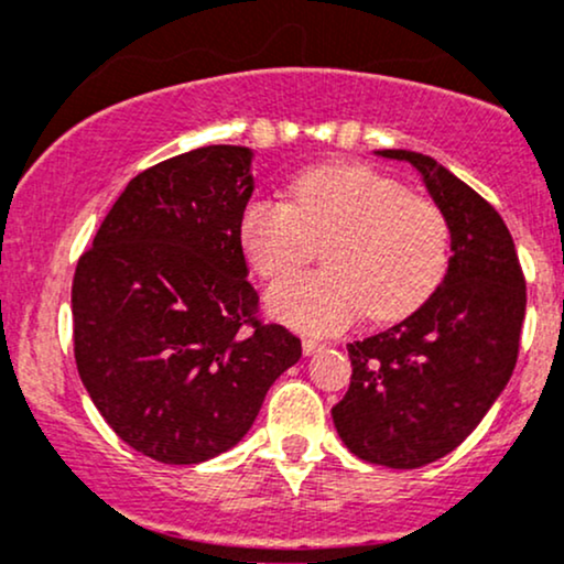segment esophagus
<instances>
[{
  "label": "esophagus",
  "mask_w": 564,
  "mask_h": 564,
  "mask_svg": "<svg viewBox=\"0 0 564 564\" xmlns=\"http://www.w3.org/2000/svg\"><path fill=\"white\" fill-rule=\"evenodd\" d=\"M321 349H326V345H323L321 339H302L304 355H315V352H321Z\"/></svg>",
  "instance_id": "34e87169"
}]
</instances>
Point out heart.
Wrapping results in <instances>:
<instances>
[{"instance_id": "b5f03b06", "label": "heart", "mask_w": 564, "mask_h": 564, "mask_svg": "<svg viewBox=\"0 0 564 564\" xmlns=\"http://www.w3.org/2000/svg\"><path fill=\"white\" fill-rule=\"evenodd\" d=\"M238 236L262 278L294 273L328 241L326 270L268 291L270 315L307 334L339 332L366 310L373 321L405 318L435 294L451 260V225L435 200L360 164L300 174L289 204L251 200Z\"/></svg>"}]
</instances>
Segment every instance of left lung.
Instances as JSON below:
<instances>
[{"label":"left lung","mask_w":564,"mask_h":564,"mask_svg":"<svg viewBox=\"0 0 564 564\" xmlns=\"http://www.w3.org/2000/svg\"><path fill=\"white\" fill-rule=\"evenodd\" d=\"M405 161L451 225L443 283L398 326L347 345L352 379L332 408L341 443L368 464L416 469L471 435L514 371L525 321V278L494 206L435 159Z\"/></svg>","instance_id":"obj_1"}]
</instances>
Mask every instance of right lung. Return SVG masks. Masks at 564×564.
Instances as JSON below:
<instances>
[{"label": "right lung", "mask_w": 564, "mask_h": 564, "mask_svg": "<svg viewBox=\"0 0 564 564\" xmlns=\"http://www.w3.org/2000/svg\"><path fill=\"white\" fill-rule=\"evenodd\" d=\"M251 148L206 145L140 172L76 264L74 355L111 430L161 464H200L254 424L302 341L257 321L241 215Z\"/></svg>", "instance_id": "add662e5"}]
</instances>
